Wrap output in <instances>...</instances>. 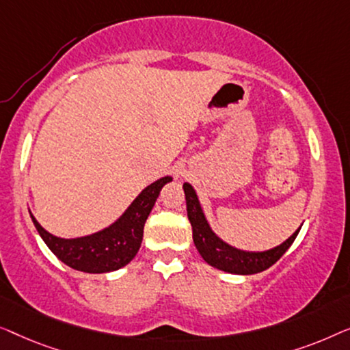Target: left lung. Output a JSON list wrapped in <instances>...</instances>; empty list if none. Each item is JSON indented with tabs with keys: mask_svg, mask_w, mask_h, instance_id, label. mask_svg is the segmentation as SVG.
Instances as JSON below:
<instances>
[{
	"mask_svg": "<svg viewBox=\"0 0 350 350\" xmlns=\"http://www.w3.org/2000/svg\"><path fill=\"white\" fill-rule=\"evenodd\" d=\"M184 193L187 201V215L193 230V243L198 249V252L206 263L211 267L222 269L225 273L231 274H255L262 273L265 269L278 262L282 255L287 252V249L293 244L295 238L299 233V228L285 239L282 244L275 245L269 250L263 252H250V250L236 249L224 239H220L217 234L211 228L206 215L201 209L200 200L196 196V191L189 182L184 184Z\"/></svg>",
	"mask_w": 350,
	"mask_h": 350,
	"instance_id": "1",
	"label": "left lung"
}]
</instances>
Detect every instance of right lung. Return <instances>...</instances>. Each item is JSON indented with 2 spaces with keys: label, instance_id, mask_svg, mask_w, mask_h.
Here are the masks:
<instances>
[{
  "label": "right lung",
  "instance_id": "right-lung-1",
  "mask_svg": "<svg viewBox=\"0 0 350 350\" xmlns=\"http://www.w3.org/2000/svg\"><path fill=\"white\" fill-rule=\"evenodd\" d=\"M171 180L173 177L165 176L152 182L114 224L81 238L65 239L53 236L39 225L33 214L29 215L47 247L68 267L92 274L111 273L124 268L136 257L142 243L146 220L159 198L160 190Z\"/></svg>",
  "mask_w": 350,
  "mask_h": 350
}]
</instances>
